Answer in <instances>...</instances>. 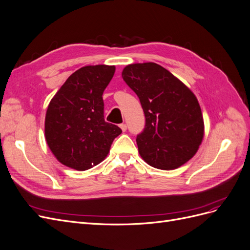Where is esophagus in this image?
Here are the masks:
<instances>
[{"label":"esophagus","instance_id":"34e87169","mask_svg":"<svg viewBox=\"0 0 250 250\" xmlns=\"http://www.w3.org/2000/svg\"><path fill=\"white\" fill-rule=\"evenodd\" d=\"M120 127H121V129H122V131H126V129H127V125L126 124H121L120 125Z\"/></svg>","mask_w":250,"mask_h":250}]
</instances>
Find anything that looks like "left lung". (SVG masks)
Masks as SVG:
<instances>
[{
	"instance_id": "obj_1",
	"label": "left lung",
	"mask_w": 250,
	"mask_h": 250,
	"mask_svg": "<svg viewBox=\"0 0 250 250\" xmlns=\"http://www.w3.org/2000/svg\"><path fill=\"white\" fill-rule=\"evenodd\" d=\"M122 77L145 113V128L137 137L143 160L161 170L190 161L204 134L201 108L192 90L154 62L128 64Z\"/></svg>"
}]
</instances>
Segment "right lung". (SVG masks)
<instances>
[{
	"label": "right lung",
	"instance_id": "obj_1",
	"mask_svg": "<svg viewBox=\"0 0 250 250\" xmlns=\"http://www.w3.org/2000/svg\"><path fill=\"white\" fill-rule=\"evenodd\" d=\"M115 65H86L73 73L52 98L44 120V137L62 165L84 171L107 156L122 130L105 122L103 92Z\"/></svg>",
	"mask_w": 250,
	"mask_h": 250
}]
</instances>
